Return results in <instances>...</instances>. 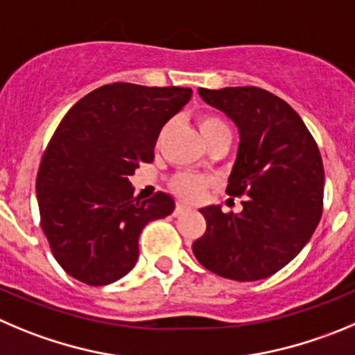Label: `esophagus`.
<instances>
[{
    "instance_id": "1",
    "label": "esophagus",
    "mask_w": 355,
    "mask_h": 355,
    "mask_svg": "<svg viewBox=\"0 0 355 355\" xmlns=\"http://www.w3.org/2000/svg\"><path fill=\"white\" fill-rule=\"evenodd\" d=\"M189 210H191V207L180 201V203H177V207H175V215H182L184 211H189Z\"/></svg>"
}]
</instances>
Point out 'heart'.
Wrapping results in <instances>:
<instances>
[{"instance_id": "obj_1", "label": "heart", "mask_w": 355, "mask_h": 355, "mask_svg": "<svg viewBox=\"0 0 355 355\" xmlns=\"http://www.w3.org/2000/svg\"><path fill=\"white\" fill-rule=\"evenodd\" d=\"M198 128H200V132L203 135L205 140L211 138L214 135H218V132L230 131V128H227V124L223 119L210 114H205L198 117ZM207 185L208 178L194 173H180L171 180V187H173L175 193L184 198H189V200H194V198L201 196V193L207 189Z\"/></svg>"}]
</instances>
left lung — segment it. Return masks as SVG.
I'll return each instance as SVG.
<instances>
[{
	"label": "left lung",
	"instance_id": "left-lung-1",
	"mask_svg": "<svg viewBox=\"0 0 355 355\" xmlns=\"http://www.w3.org/2000/svg\"><path fill=\"white\" fill-rule=\"evenodd\" d=\"M238 128L240 144L226 193L240 214L201 208L207 231L193 243L201 266L254 282L282 270L303 250L322 215L324 166L315 140L284 99L259 87L198 89Z\"/></svg>",
	"mask_w": 355,
	"mask_h": 355
}]
</instances>
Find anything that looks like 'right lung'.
Listing matches in <instances>:
<instances>
[{"label": "right lung", "instance_id": "add662e5", "mask_svg": "<svg viewBox=\"0 0 355 355\" xmlns=\"http://www.w3.org/2000/svg\"><path fill=\"white\" fill-rule=\"evenodd\" d=\"M189 87L115 82L75 103L55 129L36 178L42 230L62 270L89 286H108L135 268L138 238L175 210L157 193L135 196L129 175L154 159L162 125L185 107Z\"/></svg>", "mask_w": 355, "mask_h": 355}]
</instances>
